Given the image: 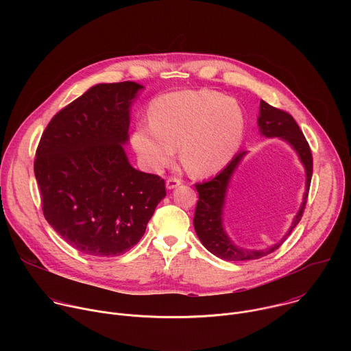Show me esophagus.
<instances>
[{
    "label": "esophagus",
    "instance_id": "34e87169",
    "mask_svg": "<svg viewBox=\"0 0 351 351\" xmlns=\"http://www.w3.org/2000/svg\"><path fill=\"white\" fill-rule=\"evenodd\" d=\"M182 184V180L180 179H176V178H169V179H167V189L168 190H173V189H176L178 186H180Z\"/></svg>",
    "mask_w": 351,
    "mask_h": 351
}]
</instances>
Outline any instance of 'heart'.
I'll return each mask as SVG.
<instances>
[{
  "mask_svg": "<svg viewBox=\"0 0 351 351\" xmlns=\"http://www.w3.org/2000/svg\"><path fill=\"white\" fill-rule=\"evenodd\" d=\"M149 121L138 122L132 145L144 168L161 172L176 154L194 176L219 172L237 153L244 119L239 104L214 90H180L158 97Z\"/></svg>",
  "mask_w": 351,
  "mask_h": 351,
  "instance_id": "b5f03b06",
  "label": "heart"
}]
</instances>
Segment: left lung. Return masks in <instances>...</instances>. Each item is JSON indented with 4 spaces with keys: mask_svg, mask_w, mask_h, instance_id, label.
<instances>
[{
    "mask_svg": "<svg viewBox=\"0 0 351 351\" xmlns=\"http://www.w3.org/2000/svg\"><path fill=\"white\" fill-rule=\"evenodd\" d=\"M257 125L261 136L267 138L278 137L279 140L287 143L294 149V153L297 154L300 162H302V165L304 167L306 190L303 194V202L295 217L293 218V222L287 229L286 234L278 243L267 248H257V250L247 248V247L237 245L229 237L223 225V211L226 204L228 190L233 179V175L248 152L237 153L233 157V160L226 165V168L221 173H218L214 179L206 183H197L195 189L198 191V203L195 207V214L193 221L195 233L199 241L203 243V245L208 250L210 253H213L214 256L225 261L236 263V261L258 260L275 252V250L279 248L280 244L287 239L291 230L297 226L300 219H302L303 211L307 203L308 189H310L311 176H313V156L303 132L300 130L298 125L295 123L291 115L269 106L268 103L264 101V99H261L260 103Z\"/></svg>",
    "mask_w": 351,
    "mask_h": 351,
    "instance_id": "8db88e82",
    "label": "left lung"
}]
</instances>
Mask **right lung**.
Returning <instances> with one entry per match:
<instances>
[{"mask_svg":"<svg viewBox=\"0 0 351 351\" xmlns=\"http://www.w3.org/2000/svg\"><path fill=\"white\" fill-rule=\"evenodd\" d=\"M144 86L98 83L45 128L34 161L47 222L77 252L117 257L144 234L165 182L126 156L130 110Z\"/></svg>","mask_w":351,"mask_h":351,"instance_id":"add662e5","label":"right lung"}]
</instances>
